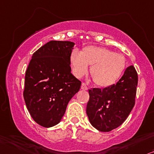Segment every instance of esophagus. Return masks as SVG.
I'll list each match as a JSON object with an SVG mask.
<instances>
[{"label": "esophagus", "instance_id": "esophagus-1", "mask_svg": "<svg viewBox=\"0 0 154 154\" xmlns=\"http://www.w3.org/2000/svg\"><path fill=\"white\" fill-rule=\"evenodd\" d=\"M81 89H82V90H87V89H88V87H87L86 84H85V83H82V84Z\"/></svg>", "mask_w": 154, "mask_h": 154}]
</instances>
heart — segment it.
I'll return each instance as SVG.
<instances>
[{"label": "heart", "mask_w": 154, "mask_h": 154, "mask_svg": "<svg viewBox=\"0 0 154 154\" xmlns=\"http://www.w3.org/2000/svg\"><path fill=\"white\" fill-rule=\"evenodd\" d=\"M90 67V75L97 86L107 87L115 84L123 74L126 63L123 55L104 47H85L80 53L74 50L70 66L74 75L81 78Z\"/></svg>", "instance_id": "b5f03b06"}]
</instances>
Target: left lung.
Listing matches in <instances>:
<instances>
[{
	"instance_id": "obj_1",
	"label": "left lung",
	"mask_w": 154,
	"mask_h": 154,
	"mask_svg": "<svg viewBox=\"0 0 154 154\" xmlns=\"http://www.w3.org/2000/svg\"><path fill=\"white\" fill-rule=\"evenodd\" d=\"M137 84V72L131 65L115 85L89 89L86 112L91 125L103 132L111 131L122 125L135 104Z\"/></svg>"
}]
</instances>
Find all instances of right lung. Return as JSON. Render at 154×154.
Segmentation results:
<instances>
[{"label": "right lung", "mask_w": 154, "mask_h": 154, "mask_svg": "<svg viewBox=\"0 0 154 154\" xmlns=\"http://www.w3.org/2000/svg\"><path fill=\"white\" fill-rule=\"evenodd\" d=\"M70 41H51L32 56L25 72L23 97L27 109L39 125L50 128L60 123L69 101L81 87L71 73Z\"/></svg>", "instance_id": "1"}]
</instances>
